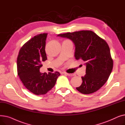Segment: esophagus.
<instances>
[{"label": "esophagus", "instance_id": "esophagus-1", "mask_svg": "<svg viewBox=\"0 0 125 125\" xmlns=\"http://www.w3.org/2000/svg\"><path fill=\"white\" fill-rule=\"evenodd\" d=\"M64 74H66L68 76H73L75 75L74 74H71V73H64Z\"/></svg>", "mask_w": 125, "mask_h": 125}]
</instances>
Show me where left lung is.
<instances>
[{
  "mask_svg": "<svg viewBox=\"0 0 125 125\" xmlns=\"http://www.w3.org/2000/svg\"><path fill=\"white\" fill-rule=\"evenodd\" d=\"M57 36L69 38L75 44L76 60L86 62V74L76 89L83 94L95 92L108 80L113 68L109 47L104 39L90 30L67 32Z\"/></svg>",
  "mask_w": 125,
  "mask_h": 125,
  "instance_id": "obj_1",
  "label": "left lung"
}]
</instances>
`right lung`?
<instances>
[{
	"instance_id": "obj_1",
	"label": "right lung",
	"mask_w": 125,
	"mask_h": 125,
	"mask_svg": "<svg viewBox=\"0 0 125 125\" xmlns=\"http://www.w3.org/2000/svg\"><path fill=\"white\" fill-rule=\"evenodd\" d=\"M47 35L41 33L30 39L20 50L17 58L18 75L26 88L36 95L47 93L60 75L58 71L48 74L39 71L42 62L47 60L45 51Z\"/></svg>"
}]
</instances>
